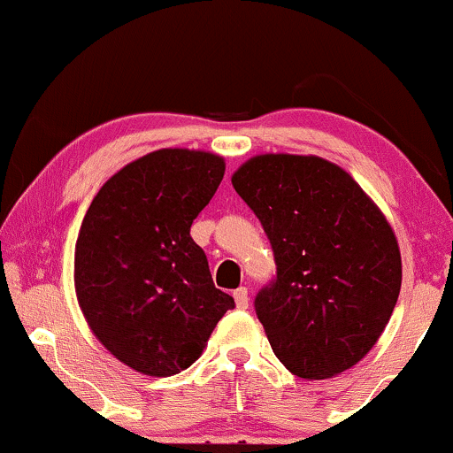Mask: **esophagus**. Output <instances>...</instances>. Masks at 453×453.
Here are the masks:
<instances>
[{"mask_svg": "<svg viewBox=\"0 0 453 453\" xmlns=\"http://www.w3.org/2000/svg\"><path fill=\"white\" fill-rule=\"evenodd\" d=\"M233 298H235L237 309H248V303H250L248 288H237L235 292H233Z\"/></svg>", "mask_w": 453, "mask_h": 453, "instance_id": "obj_1", "label": "esophagus"}]
</instances>
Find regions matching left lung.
I'll use <instances>...</instances> for the list:
<instances>
[{
  "label": "left lung",
  "instance_id": "1",
  "mask_svg": "<svg viewBox=\"0 0 453 453\" xmlns=\"http://www.w3.org/2000/svg\"><path fill=\"white\" fill-rule=\"evenodd\" d=\"M275 256L256 315L296 376L323 380L370 353L393 315L401 254L387 218L353 178L319 157L260 155L233 174Z\"/></svg>",
  "mask_w": 453,
  "mask_h": 453
}]
</instances>
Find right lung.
<instances>
[{
    "label": "right lung",
    "mask_w": 453,
    "mask_h": 453,
    "mask_svg": "<svg viewBox=\"0 0 453 453\" xmlns=\"http://www.w3.org/2000/svg\"><path fill=\"white\" fill-rule=\"evenodd\" d=\"M222 176L218 155L161 149L109 178L86 211L75 245L77 300L96 338L132 370H187L235 306L191 237Z\"/></svg>",
    "instance_id": "right-lung-1"
}]
</instances>
